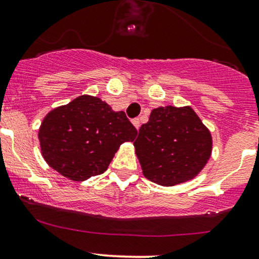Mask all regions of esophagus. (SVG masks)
I'll return each instance as SVG.
<instances>
[{
	"label": "esophagus",
	"mask_w": 259,
	"mask_h": 259,
	"mask_svg": "<svg viewBox=\"0 0 259 259\" xmlns=\"http://www.w3.org/2000/svg\"><path fill=\"white\" fill-rule=\"evenodd\" d=\"M132 123H133V126L136 127V128H140V126H141V121H140V118H133L132 119Z\"/></svg>",
	"instance_id": "1"
}]
</instances>
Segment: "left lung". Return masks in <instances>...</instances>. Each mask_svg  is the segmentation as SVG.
Returning a JSON list of instances; mask_svg holds the SVG:
<instances>
[{
    "mask_svg": "<svg viewBox=\"0 0 259 259\" xmlns=\"http://www.w3.org/2000/svg\"><path fill=\"white\" fill-rule=\"evenodd\" d=\"M133 144L144 177L163 186L195 178L212 151L210 131L190 106L154 108Z\"/></svg>",
    "mask_w": 259,
    "mask_h": 259,
    "instance_id": "left-lung-1",
    "label": "left lung"
}]
</instances>
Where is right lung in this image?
<instances>
[{"label":"right lung","mask_w":259,"mask_h":259,"mask_svg":"<svg viewBox=\"0 0 259 259\" xmlns=\"http://www.w3.org/2000/svg\"><path fill=\"white\" fill-rule=\"evenodd\" d=\"M137 136L123 111L115 112L99 97L82 95L51 111L41 122V155L74 182L106 171L119 146Z\"/></svg>","instance_id":"1"}]
</instances>
